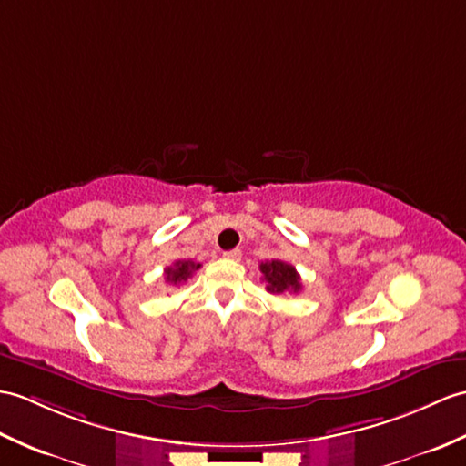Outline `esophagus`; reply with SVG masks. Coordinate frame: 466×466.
Listing matches in <instances>:
<instances>
[{"mask_svg": "<svg viewBox=\"0 0 466 466\" xmlns=\"http://www.w3.org/2000/svg\"><path fill=\"white\" fill-rule=\"evenodd\" d=\"M224 258H228V259H240L242 258V250H238V248H234V250H228V252H224Z\"/></svg>", "mask_w": 466, "mask_h": 466, "instance_id": "obj_1", "label": "esophagus"}]
</instances>
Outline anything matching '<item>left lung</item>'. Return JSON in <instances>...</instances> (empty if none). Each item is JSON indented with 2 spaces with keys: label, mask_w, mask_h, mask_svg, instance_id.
<instances>
[{
  "label": "left lung",
  "mask_w": 466,
  "mask_h": 466,
  "mask_svg": "<svg viewBox=\"0 0 466 466\" xmlns=\"http://www.w3.org/2000/svg\"><path fill=\"white\" fill-rule=\"evenodd\" d=\"M259 272L266 282V289L269 294H286V291H298L301 289V279L296 272V268L282 262V259H269V262L259 264Z\"/></svg>",
  "instance_id": "obj_1"
}]
</instances>
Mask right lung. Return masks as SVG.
<instances>
[{
  "mask_svg": "<svg viewBox=\"0 0 466 466\" xmlns=\"http://www.w3.org/2000/svg\"><path fill=\"white\" fill-rule=\"evenodd\" d=\"M200 268V264L192 262V259H178V262H175L172 266H168L165 269V278L167 282L172 284V286H178V284H184L187 279L197 272V269Z\"/></svg>",
  "mask_w": 466,
  "mask_h": 466,
  "instance_id": "right-lung-1",
  "label": "right lung"
}]
</instances>
